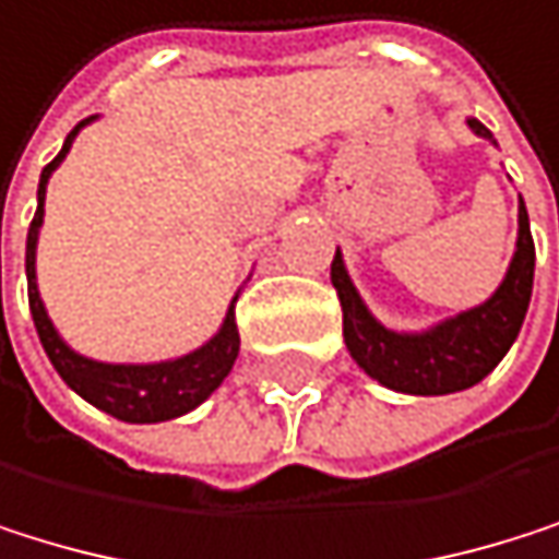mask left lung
Returning a JSON list of instances; mask_svg holds the SVG:
<instances>
[{"instance_id":"1","label":"left lung","mask_w":559,"mask_h":559,"mask_svg":"<svg viewBox=\"0 0 559 559\" xmlns=\"http://www.w3.org/2000/svg\"><path fill=\"white\" fill-rule=\"evenodd\" d=\"M467 126L480 139L493 142L490 129L480 126L477 118H467ZM516 222H521L516 251L500 288L484 305L461 311L457 318H448L420 334H401L384 328L365 308L361 295H357V288L347 277L341 251H334L331 285L341 298L344 344L357 368L391 391L424 394V397L454 394L484 381L500 365V357L510 350L516 334H521L534 292V238H531V218L524 209V198Z\"/></svg>"}]
</instances>
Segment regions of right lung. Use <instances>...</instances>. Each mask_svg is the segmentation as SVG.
<instances>
[{
	"label": "right lung",
	"mask_w": 559,
	"mask_h": 559,
	"mask_svg": "<svg viewBox=\"0 0 559 559\" xmlns=\"http://www.w3.org/2000/svg\"><path fill=\"white\" fill-rule=\"evenodd\" d=\"M92 118L79 122L62 152L43 168V178H38V209L35 218L28 225V238H25V277H28V311L38 331V341H43L52 368L59 371V378L79 394L85 397L92 407L129 420V424H158V420H171L181 417L188 411H194L205 397H212V391L228 378V371L235 368L238 357V324H235V301L225 314V324L218 328V334L202 344L191 354H181L175 361H158V365H105V361H92V357L75 354L56 331V324L46 314V305L38 298V285H35V245H38V228H43V215H46V185L52 178V171L59 168V162L69 155L72 139L79 135L82 126H88ZM2 282V274H0Z\"/></svg>",
	"instance_id": "obj_1"
}]
</instances>
